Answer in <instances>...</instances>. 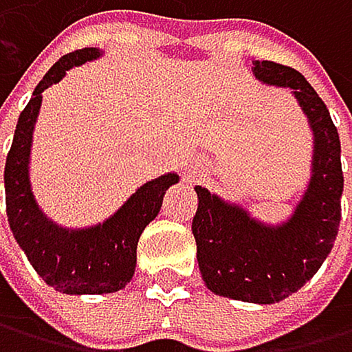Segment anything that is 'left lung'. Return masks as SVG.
<instances>
[{
  "mask_svg": "<svg viewBox=\"0 0 352 352\" xmlns=\"http://www.w3.org/2000/svg\"><path fill=\"white\" fill-rule=\"evenodd\" d=\"M266 86L290 88L311 129L309 182L285 221L270 225L234 201L195 186L192 219L197 262L208 290L244 303H279L300 290L331 253L342 219L344 190L340 133L324 101L298 71L277 62H255Z\"/></svg>",
  "mask_w": 352,
  "mask_h": 352,
  "instance_id": "8db88e82",
  "label": "left lung"
}]
</instances>
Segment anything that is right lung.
I'll return each mask as SVG.
<instances>
[{
    "label": "right lung",
    "instance_id": "obj_1",
    "mask_svg": "<svg viewBox=\"0 0 352 352\" xmlns=\"http://www.w3.org/2000/svg\"><path fill=\"white\" fill-rule=\"evenodd\" d=\"M101 56L103 49L86 47L62 56L45 73L19 116L10 153L6 157V210L12 236L43 281L62 294H110L123 290L136 270L140 234L160 214L166 190L179 182L177 173L160 175L142 184L103 223L90 227H62L38 206L32 190L30 160L43 93L58 84L69 69Z\"/></svg>",
    "mask_w": 352,
    "mask_h": 352
}]
</instances>
